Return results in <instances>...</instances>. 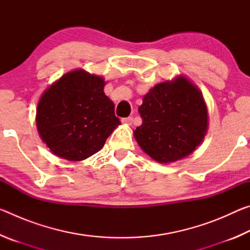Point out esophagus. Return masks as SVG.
<instances>
[{"mask_svg":"<svg viewBox=\"0 0 250 250\" xmlns=\"http://www.w3.org/2000/svg\"><path fill=\"white\" fill-rule=\"evenodd\" d=\"M122 122H124V124H125V125H132V122H133V118H132V117H126V118H124V119H122Z\"/></svg>","mask_w":250,"mask_h":250,"instance_id":"34e87169","label":"esophagus"}]
</instances>
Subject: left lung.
I'll list each match as a JSON object with an SVG mask.
<instances>
[{"instance_id":"obj_1","label":"left lung","mask_w":250,"mask_h":250,"mask_svg":"<svg viewBox=\"0 0 250 250\" xmlns=\"http://www.w3.org/2000/svg\"><path fill=\"white\" fill-rule=\"evenodd\" d=\"M139 112L143 121L134 137L142 150L161 163L191 154L206 133L204 99L184 77L156 84L145 96Z\"/></svg>"}]
</instances>
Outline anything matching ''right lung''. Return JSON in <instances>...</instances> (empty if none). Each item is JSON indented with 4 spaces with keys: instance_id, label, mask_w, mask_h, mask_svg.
<instances>
[{
    "instance_id": "1",
    "label": "right lung",
    "mask_w": 250,
    "mask_h": 250,
    "mask_svg": "<svg viewBox=\"0 0 250 250\" xmlns=\"http://www.w3.org/2000/svg\"><path fill=\"white\" fill-rule=\"evenodd\" d=\"M104 87L99 76L75 70L44 92L37 105L36 125L54 154L69 161L89 158L120 125Z\"/></svg>"
}]
</instances>
